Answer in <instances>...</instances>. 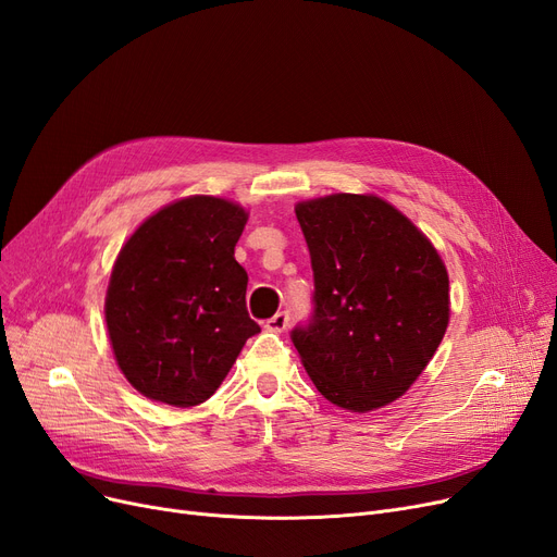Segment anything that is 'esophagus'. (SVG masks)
Returning a JSON list of instances; mask_svg holds the SVG:
<instances>
[{"label":"esophagus","mask_w":557,"mask_h":557,"mask_svg":"<svg viewBox=\"0 0 557 557\" xmlns=\"http://www.w3.org/2000/svg\"><path fill=\"white\" fill-rule=\"evenodd\" d=\"M288 321H292V317H288V311H277L273 319L265 321V330L271 332H284L288 327Z\"/></svg>","instance_id":"esophagus-1"}]
</instances>
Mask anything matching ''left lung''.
Here are the masks:
<instances>
[{"label": "left lung", "instance_id": "8db88e82", "mask_svg": "<svg viewBox=\"0 0 557 557\" xmlns=\"http://www.w3.org/2000/svg\"><path fill=\"white\" fill-rule=\"evenodd\" d=\"M313 271V311L292 342L317 389L350 412L403 396L448 325V273L430 240L375 196L296 207Z\"/></svg>", "mask_w": 557, "mask_h": 557}]
</instances>
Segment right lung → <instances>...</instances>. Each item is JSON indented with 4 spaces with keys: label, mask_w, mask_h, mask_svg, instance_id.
I'll return each instance as SVG.
<instances>
[{
    "label": "right lung",
    "mask_w": 557,
    "mask_h": 557,
    "mask_svg": "<svg viewBox=\"0 0 557 557\" xmlns=\"http://www.w3.org/2000/svg\"><path fill=\"white\" fill-rule=\"evenodd\" d=\"M246 221L234 202L186 198L150 215L120 250L107 327L120 371L143 396L205 403L259 332L246 307L248 273L234 259Z\"/></svg>",
    "instance_id": "obj_1"
}]
</instances>
